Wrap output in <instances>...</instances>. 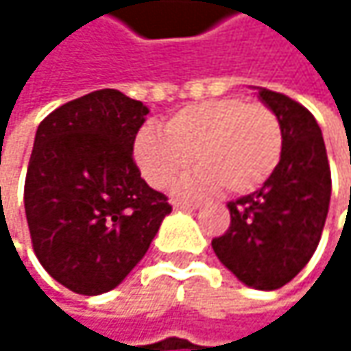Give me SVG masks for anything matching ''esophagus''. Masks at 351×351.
I'll list each match as a JSON object with an SVG mask.
<instances>
[{
	"label": "esophagus",
	"mask_w": 351,
	"mask_h": 351,
	"mask_svg": "<svg viewBox=\"0 0 351 351\" xmlns=\"http://www.w3.org/2000/svg\"><path fill=\"white\" fill-rule=\"evenodd\" d=\"M173 207H175L176 211H195L199 205L197 203H189V201H175Z\"/></svg>",
	"instance_id": "1"
}]
</instances>
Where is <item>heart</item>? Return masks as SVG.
<instances>
[{
    "instance_id": "1",
    "label": "heart",
    "mask_w": 351,
    "mask_h": 351,
    "mask_svg": "<svg viewBox=\"0 0 351 351\" xmlns=\"http://www.w3.org/2000/svg\"><path fill=\"white\" fill-rule=\"evenodd\" d=\"M191 156L199 173L182 184V193H252L280 162V121L270 107L223 97L182 107L165 132L146 125L134 142L140 173L154 189H167L182 175Z\"/></svg>"
}]
</instances>
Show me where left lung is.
<instances>
[{"mask_svg": "<svg viewBox=\"0 0 351 351\" xmlns=\"http://www.w3.org/2000/svg\"><path fill=\"white\" fill-rule=\"evenodd\" d=\"M282 128L276 171L254 193L228 203L232 223L211 245L238 280L258 291L291 282L311 260L331 197V171L321 128L295 99L258 87Z\"/></svg>", "mask_w": 351, "mask_h": 351, "instance_id": "obj_1", "label": "left lung"}]
</instances>
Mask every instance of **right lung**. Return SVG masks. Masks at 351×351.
I'll return each mask as SVG.
<instances>
[{"instance_id": "obj_1", "label": "right lung", "mask_w": 351, "mask_h": 351, "mask_svg": "<svg viewBox=\"0 0 351 351\" xmlns=\"http://www.w3.org/2000/svg\"><path fill=\"white\" fill-rule=\"evenodd\" d=\"M146 115L142 101L101 89L54 109L36 130L24 184L32 247L73 293L115 289L173 211L132 156Z\"/></svg>"}]
</instances>
